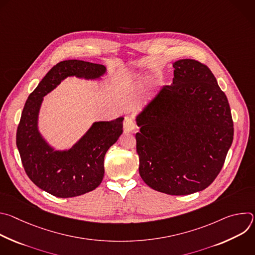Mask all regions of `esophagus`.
Returning <instances> with one entry per match:
<instances>
[{
  "label": "esophagus",
  "instance_id": "1",
  "mask_svg": "<svg viewBox=\"0 0 255 255\" xmlns=\"http://www.w3.org/2000/svg\"><path fill=\"white\" fill-rule=\"evenodd\" d=\"M123 127H124V130L126 132L134 131L135 128H136V122H135V120L132 117H126L125 120H124Z\"/></svg>",
  "mask_w": 255,
  "mask_h": 255
}]
</instances>
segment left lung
<instances>
[{
	"mask_svg": "<svg viewBox=\"0 0 255 255\" xmlns=\"http://www.w3.org/2000/svg\"><path fill=\"white\" fill-rule=\"evenodd\" d=\"M172 66V84L136 118V150L145 184L183 196L205 190L219 174L234 128L227 97L210 68L195 59Z\"/></svg>",
	"mask_w": 255,
	"mask_h": 255,
	"instance_id": "1",
	"label": "left lung"
}]
</instances>
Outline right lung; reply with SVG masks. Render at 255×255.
<instances>
[{
	"label": "right lung",
	"instance_id": "right-lung-1",
	"mask_svg": "<svg viewBox=\"0 0 255 255\" xmlns=\"http://www.w3.org/2000/svg\"><path fill=\"white\" fill-rule=\"evenodd\" d=\"M106 72L102 64L70 59L54 65L28 97L17 128L16 144L24 169L33 183L58 198L89 193L102 183L105 154L123 132V118L95 122L68 150H54L38 131V113L43 97L62 80L76 76L100 79Z\"/></svg>",
	"mask_w": 255,
	"mask_h": 255
}]
</instances>
